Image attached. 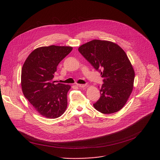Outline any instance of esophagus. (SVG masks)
I'll list each match as a JSON object with an SVG mask.
<instances>
[{
  "label": "esophagus",
  "instance_id": "1",
  "mask_svg": "<svg viewBox=\"0 0 160 160\" xmlns=\"http://www.w3.org/2000/svg\"><path fill=\"white\" fill-rule=\"evenodd\" d=\"M77 86L80 88H86V84H78Z\"/></svg>",
  "mask_w": 160,
  "mask_h": 160
}]
</instances>
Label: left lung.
I'll list each match as a JSON object with an SVG mask.
<instances>
[{
    "label": "left lung",
    "instance_id": "obj_1",
    "mask_svg": "<svg viewBox=\"0 0 160 160\" xmlns=\"http://www.w3.org/2000/svg\"><path fill=\"white\" fill-rule=\"evenodd\" d=\"M78 50L103 78L100 97L94 108L103 114L121 110L132 92L135 77L125 52L113 42L97 39L82 44Z\"/></svg>",
    "mask_w": 160,
    "mask_h": 160
}]
</instances>
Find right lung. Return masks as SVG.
<instances>
[{
  "label": "right lung",
  "instance_id": "1",
  "mask_svg": "<svg viewBox=\"0 0 160 160\" xmlns=\"http://www.w3.org/2000/svg\"><path fill=\"white\" fill-rule=\"evenodd\" d=\"M72 47L50 46L34 50L22 69L21 85L23 95L42 116L55 119L67 108L69 85L55 84L53 81L57 67L71 52Z\"/></svg>",
  "mask_w": 160,
  "mask_h": 160
}]
</instances>
